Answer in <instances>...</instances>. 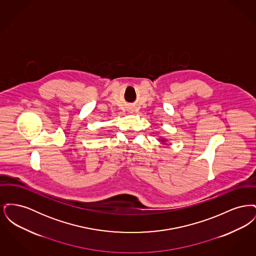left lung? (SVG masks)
I'll list each match as a JSON object with an SVG mask.
<instances>
[{
    "label": "left lung",
    "instance_id": "1",
    "mask_svg": "<svg viewBox=\"0 0 256 256\" xmlns=\"http://www.w3.org/2000/svg\"><path fill=\"white\" fill-rule=\"evenodd\" d=\"M161 141H164V140H161Z\"/></svg>",
    "mask_w": 256,
    "mask_h": 256
}]
</instances>
